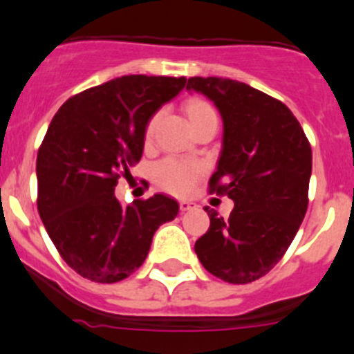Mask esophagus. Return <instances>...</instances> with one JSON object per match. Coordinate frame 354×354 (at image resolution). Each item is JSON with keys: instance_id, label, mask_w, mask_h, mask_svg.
Here are the masks:
<instances>
[{"instance_id": "esophagus-1", "label": "esophagus", "mask_w": 354, "mask_h": 354, "mask_svg": "<svg viewBox=\"0 0 354 354\" xmlns=\"http://www.w3.org/2000/svg\"><path fill=\"white\" fill-rule=\"evenodd\" d=\"M196 203L192 201H180V212H189V209H194Z\"/></svg>"}]
</instances>
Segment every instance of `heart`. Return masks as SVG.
<instances>
[{"instance_id": "heart-1", "label": "heart", "mask_w": 354, "mask_h": 354, "mask_svg": "<svg viewBox=\"0 0 354 354\" xmlns=\"http://www.w3.org/2000/svg\"><path fill=\"white\" fill-rule=\"evenodd\" d=\"M213 108L205 101L194 100L187 104V117L189 120L201 117V115L209 113ZM156 117L149 120L148 127H146V139H149L155 131ZM201 174V167L194 162H185V160L176 158H165L155 167V178L162 187L167 191L174 192V194H185L189 189L192 187L194 180Z\"/></svg>"}]
</instances>
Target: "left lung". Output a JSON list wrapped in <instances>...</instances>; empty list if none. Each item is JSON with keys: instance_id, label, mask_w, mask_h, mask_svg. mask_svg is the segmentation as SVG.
<instances>
[{"instance_id": "1", "label": "left lung", "mask_w": 354, "mask_h": 354, "mask_svg": "<svg viewBox=\"0 0 354 354\" xmlns=\"http://www.w3.org/2000/svg\"><path fill=\"white\" fill-rule=\"evenodd\" d=\"M223 122L209 191L234 201L229 218L205 206L209 229L194 244L203 267L230 284L263 277L291 246L308 208L311 146L282 101L232 79L191 77Z\"/></svg>"}]
</instances>
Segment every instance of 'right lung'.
Here are the masks:
<instances>
[{"label":"right lung","instance_id":"add662e5","mask_svg":"<svg viewBox=\"0 0 354 354\" xmlns=\"http://www.w3.org/2000/svg\"><path fill=\"white\" fill-rule=\"evenodd\" d=\"M185 77L124 75L59 106L37 151V209L70 268L100 284L138 270L162 223L177 216L165 194L122 205L120 176L145 149L148 122L185 86Z\"/></svg>","mask_w":354,"mask_h":354}]
</instances>
